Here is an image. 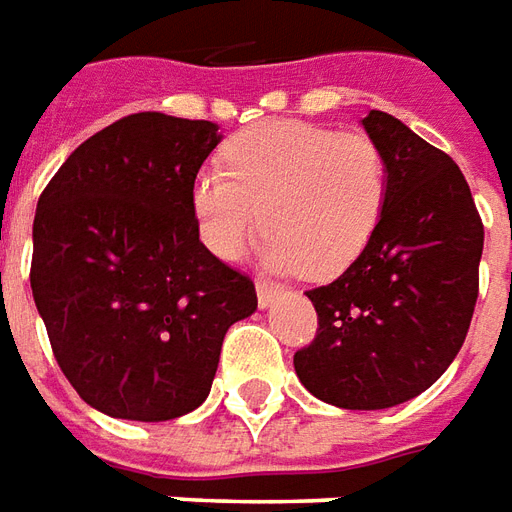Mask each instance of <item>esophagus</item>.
<instances>
[{
    "instance_id": "esophagus-1",
    "label": "esophagus",
    "mask_w": 512,
    "mask_h": 512,
    "mask_svg": "<svg viewBox=\"0 0 512 512\" xmlns=\"http://www.w3.org/2000/svg\"><path fill=\"white\" fill-rule=\"evenodd\" d=\"M279 290L274 285H268V282H257V304H260V310H268L274 301H277Z\"/></svg>"
}]
</instances>
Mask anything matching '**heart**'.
<instances>
[{"instance_id":"obj_1","label":"heart","mask_w":512,"mask_h":512,"mask_svg":"<svg viewBox=\"0 0 512 512\" xmlns=\"http://www.w3.org/2000/svg\"><path fill=\"white\" fill-rule=\"evenodd\" d=\"M224 164L200 169L191 186L200 238L222 260L241 255L263 224V266L329 279L362 255L381 222L389 169L367 134L268 120L233 136Z\"/></svg>"}]
</instances>
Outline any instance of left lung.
Listing matches in <instances>:
<instances>
[{
    "mask_svg": "<svg viewBox=\"0 0 512 512\" xmlns=\"http://www.w3.org/2000/svg\"><path fill=\"white\" fill-rule=\"evenodd\" d=\"M389 189L376 233L340 277L307 290L318 334L293 356L312 395L378 411L422 395L461 351L483 257V222L458 164L397 117L370 109Z\"/></svg>",
    "mask_w": 512,
    "mask_h": 512,
    "instance_id": "8db88e82",
    "label": "left lung"
}]
</instances>
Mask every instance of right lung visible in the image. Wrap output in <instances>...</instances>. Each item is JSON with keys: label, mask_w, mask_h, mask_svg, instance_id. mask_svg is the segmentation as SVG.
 Segmentation results:
<instances>
[{"label": "right lung", "mask_w": 512, "mask_h": 512, "mask_svg": "<svg viewBox=\"0 0 512 512\" xmlns=\"http://www.w3.org/2000/svg\"><path fill=\"white\" fill-rule=\"evenodd\" d=\"M219 142L211 120L128 115L76 147L40 194L35 307L60 370L101 414L194 411L227 329L257 310L252 279L205 249L191 205Z\"/></svg>", "instance_id": "right-lung-1"}]
</instances>
